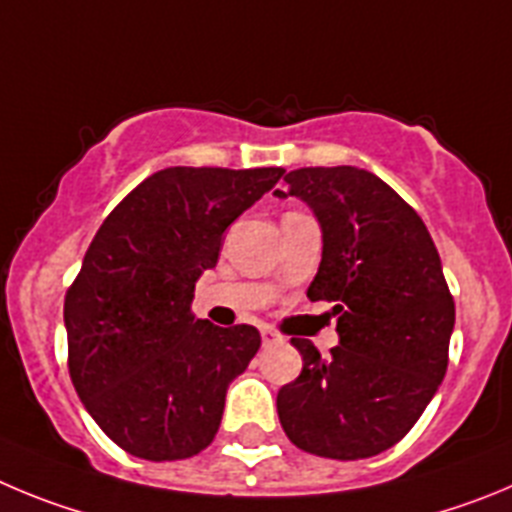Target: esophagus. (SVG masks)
I'll return each instance as SVG.
<instances>
[{"instance_id": "esophagus-1", "label": "esophagus", "mask_w": 512, "mask_h": 512, "mask_svg": "<svg viewBox=\"0 0 512 512\" xmlns=\"http://www.w3.org/2000/svg\"><path fill=\"white\" fill-rule=\"evenodd\" d=\"M260 334H262V344H275V342H280V334H278V331H275V329H270V326H262Z\"/></svg>"}]
</instances>
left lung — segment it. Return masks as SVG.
Returning a JSON list of instances; mask_svg holds the SVG:
<instances>
[{"label":"left lung","instance_id":"1","mask_svg":"<svg viewBox=\"0 0 512 512\" xmlns=\"http://www.w3.org/2000/svg\"><path fill=\"white\" fill-rule=\"evenodd\" d=\"M275 196H298L319 219L308 298L334 303L339 334L329 357L290 339L303 370L280 388V426L316 457H375L411 431L446 375L454 298L439 252L421 216L370 170H290Z\"/></svg>","mask_w":512,"mask_h":512}]
</instances>
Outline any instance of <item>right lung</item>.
Returning a JSON list of instances; mask_svg holds the SVG:
<instances>
[{"label": "right lung", "mask_w": 512, "mask_h": 512, "mask_svg": "<svg viewBox=\"0 0 512 512\" xmlns=\"http://www.w3.org/2000/svg\"><path fill=\"white\" fill-rule=\"evenodd\" d=\"M283 168H165L104 219L68 288L63 321L73 388L132 457L173 462L214 441L229 382L260 331L196 319L193 288L222 234Z\"/></svg>", "instance_id": "1"}]
</instances>
